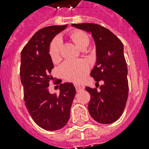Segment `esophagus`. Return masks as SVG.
Returning <instances> with one entry per match:
<instances>
[{"label":"esophagus","mask_w":149,"mask_h":149,"mask_svg":"<svg viewBox=\"0 0 149 149\" xmlns=\"http://www.w3.org/2000/svg\"><path fill=\"white\" fill-rule=\"evenodd\" d=\"M75 87H76V90H77V92L84 89V86L81 85V84H75Z\"/></svg>","instance_id":"obj_1"}]
</instances>
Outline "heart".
Returning a JSON list of instances; mask_svg holds the SVG:
<instances>
[{
	"label": "heart",
	"mask_w": 149,
	"mask_h": 149,
	"mask_svg": "<svg viewBox=\"0 0 149 149\" xmlns=\"http://www.w3.org/2000/svg\"><path fill=\"white\" fill-rule=\"evenodd\" d=\"M70 38L81 49H86L90 43L88 35L80 30H74L70 33ZM62 38L56 36L49 45L50 58L53 63H57L61 58ZM61 75L63 78L72 82H80L85 78L89 71V65L84 60H67L59 67Z\"/></svg>",
	"instance_id": "b5f03b06"
}]
</instances>
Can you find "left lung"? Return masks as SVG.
I'll return each instance as SVG.
<instances>
[{
  "instance_id": "1",
  "label": "left lung",
  "mask_w": 149,
  "mask_h": 149,
  "mask_svg": "<svg viewBox=\"0 0 149 149\" xmlns=\"http://www.w3.org/2000/svg\"><path fill=\"white\" fill-rule=\"evenodd\" d=\"M91 32L95 41L97 64L91 71L96 87L86 86L91 94L88 110L91 117L100 124H111L124 112L128 96L127 67L121 41L109 29L94 23L72 24ZM104 81V85H99ZM100 86V91H97Z\"/></svg>"
}]
</instances>
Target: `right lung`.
I'll list each match as a JSON object with an SVG mask.
<instances>
[{
  "instance_id": "right-lung-1",
  "label": "right lung",
  "mask_w": 149,
  "mask_h": 149,
  "mask_svg": "<svg viewBox=\"0 0 149 149\" xmlns=\"http://www.w3.org/2000/svg\"><path fill=\"white\" fill-rule=\"evenodd\" d=\"M65 25H52L38 30L21 53V81L24 88L25 106L31 118L42 128L56 131L63 128L70 117V109L76 94L72 83L60 84V92L51 94L49 86L53 63L50 58V42L54 36L65 29Z\"/></svg>"
}]
</instances>
